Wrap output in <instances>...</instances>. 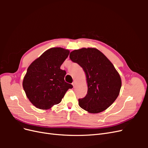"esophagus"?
Here are the masks:
<instances>
[{"mask_svg":"<svg viewBox=\"0 0 148 148\" xmlns=\"http://www.w3.org/2000/svg\"><path fill=\"white\" fill-rule=\"evenodd\" d=\"M75 84H76V82L74 81V82L72 83V85L73 86V87H75Z\"/></svg>","mask_w":148,"mask_h":148,"instance_id":"obj_1","label":"esophagus"}]
</instances>
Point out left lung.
<instances>
[{
    "mask_svg": "<svg viewBox=\"0 0 148 148\" xmlns=\"http://www.w3.org/2000/svg\"><path fill=\"white\" fill-rule=\"evenodd\" d=\"M71 60L81 66L86 76L87 95L79 99V106L89 113L107 109L117 99L122 81L107 58L95 48H82L70 53Z\"/></svg>",
    "mask_w": 148,
    "mask_h": 148,
    "instance_id": "left-lung-1",
    "label": "left lung"
}]
</instances>
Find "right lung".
Segmentation results:
<instances>
[{
    "instance_id": "obj_1",
    "label": "right lung",
    "mask_w": 148,
    "mask_h": 148,
    "mask_svg": "<svg viewBox=\"0 0 148 148\" xmlns=\"http://www.w3.org/2000/svg\"><path fill=\"white\" fill-rule=\"evenodd\" d=\"M61 47L48 49L31 64L23 81V87L29 101L38 109L46 110L59 104L69 89L66 71L60 66L69 55Z\"/></svg>"
}]
</instances>
